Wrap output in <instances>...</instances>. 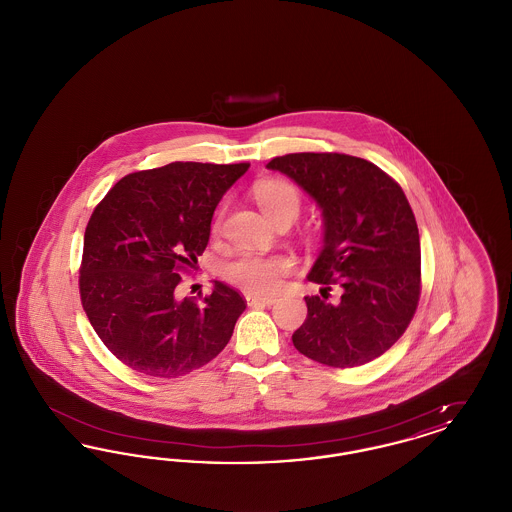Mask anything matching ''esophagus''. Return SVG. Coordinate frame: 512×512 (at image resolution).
I'll use <instances>...</instances> for the list:
<instances>
[{
    "instance_id": "esophagus-1",
    "label": "esophagus",
    "mask_w": 512,
    "mask_h": 512,
    "mask_svg": "<svg viewBox=\"0 0 512 512\" xmlns=\"http://www.w3.org/2000/svg\"><path fill=\"white\" fill-rule=\"evenodd\" d=\"M274 301H276V299H272V297H257V295H249V297H247V305L253 307V309L270 307V305H274Z\"/></svg>"
}]
</instances>
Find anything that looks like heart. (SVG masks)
<instances>
[{
	"label": "heart",
	"instance_id": "heart-1",
	"mask_svg": "<svg viewBox=\"0 0 512 512\" xmlns=\"http://www.w3.org/2000/svg\"><path fill=\"white\" fill-rule=\"evenodd\" d=\"M255 199L261 207V211L268 219H278L280 215H299L301 209V197L292 184L282 180H265L255 186ZM290 270V261L284 257H265V255H253L244 253L236 259L228 261L222 274L228 282L242 288L245 292L255 295H268L274 293L282 278Z\"/></svg>",
	"mask_w": 512,
	"mask_h": 512
}]
</instances>
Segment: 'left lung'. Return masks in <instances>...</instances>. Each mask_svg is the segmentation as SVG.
<instances>
[{"mask_svg":"<svg viewBox=\"0 0 512 512\" xmlns=\"http://www.w3.org/2000/svg\"><path fill=\"white\" fill-rule=\"evenodd\" d=\"M267 169L290 176L324 219V245L307 276L322 297H305L295 349L334 368L374 361L403 336L420 299L418 226L401 186L343 153H290ZM332 287L341 297L328 302Z\"/></svg>","mask_w":512,"mask_h":512,"instance_id":"1","label":"left lung"}]
</instances>
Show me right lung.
Instances as JSON below:
<instances>
[{
    "label": "right lung",
    "mask_w": 512,
    "mask_h": 512,
    "mask_svg": "<svg viewBox=\"0 0 512 512\" xmlns=\"http://www.w3.org/2000/svg\"><path fill=\"white\" fill-rule=\"evenodd\" d=\"M249 163H169L121 178L84 234L80 299L105 347L132 370L178 378L213 361L232 338L245 299L215 282L199 301L176 297L197 265L226 190Z\"/></svg>",
    "instance_id": "right-lung-1"
}]
</instances>
